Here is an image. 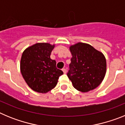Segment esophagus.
Wrapping results in <instances>:
<instances>
[{"label":"esophagus","instance_id":"obj_1","mask_svg":"<svg viewBox=\"0 0 125 125\" xmlns=\"http://www.w3.org/2000/svg\"><path fill=\"white\" fill-rule=\"evenodd\" d=\"M62 70V71H63V73L64 74H66V73H67V70H66V69H65V68H63Z\"/></svg>","mask_w":125,"mask_h":125}]
</instances>
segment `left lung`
Wrapping results in <instances>:
<instances>
[{
  "instance_id": "8db88e82",
  "label": "left lung",
  "mask_w": 125,
  "mask_h": 125,
  "mask_svg": "<svg viewBox=\"0 0 125 125\" xmlns=\"http://www.w3.org/2000/svg\"><path fill=\"white\" fill-rule=\"evenodd\" d=\"M69 50L72 58L67 75L74 88L83 93L95 89L101 83L106 72L104 54L83 42L71 46Z\"/></svg>"
}]
</instances>
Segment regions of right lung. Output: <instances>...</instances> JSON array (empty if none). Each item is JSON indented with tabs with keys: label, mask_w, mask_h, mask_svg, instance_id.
I'll use <instances>...</instances> for the list:
<instances>
[{
	"label": "right lung",
	"mask_w": 125,
	"mask_h": 125,
	"mask_svg": "<svg viewBox=\"0 0 125 125\" xmlns=\"http://www.w3.org/2000/svg\"><path fill=\"white\" fill-rule=\"evenodd\" d=\"M55 45L36 43L23 52L21 59V72L26 83L34 91L49 92L56 86L63 72L56 68V62L51 59Z\"/></svg>",
	"instance_id": "1"
}]
</instances>
